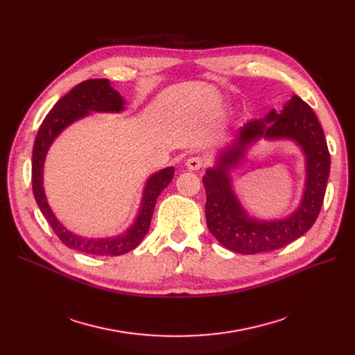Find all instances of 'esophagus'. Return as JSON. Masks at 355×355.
Masks as SVG:
<instances>
[{
    "label": "esophagus",
    "mask_w": 355,
    "mask_h": 355,
    "mask_svg": "<svg viewBox=\"0 0 355 355\" xmlns=\"http://www.w3.org/2000/svg\"><path fill=\"white\" fill-rule=\"evenodd\" d=\"M204 164H206V162H204V159L201 157H191V158L187 159V162H185V165H187V168L191 171L200 170V168L204 166Z\"/></svg>",
    "instance_id": "34e87169"
}]
</instances>
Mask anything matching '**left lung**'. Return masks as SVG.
Masks as SVG:
<instances>
[{
	"mask_svg": "<svg viewBox=\"0 0 355 355\" xmlns=\"http://www.w3.org/2000/svg\"><path fill=\"white\" fill-rule=\"evenodd\" d=\"M260 137L292 139L306 154L307 180L303 200L291 216L281 220H256L241 207L231 187L228 170L244 157L248 146ZM329 151L318 118L308 103L293 95L281 114L270 110L265 119L246 122L236 141L223 153L214 168L202 177L206 189V218L210 233L237 253L254 254L281 249L305 234L318 217L329 175Z\"/></svg>",
	"mask_w": 355,
	"mask_h": 355,
	"instance_id": "8db88e82",
	"label": "left lung"
}]
</instances>
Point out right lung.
Masks as SVG:
<instances>
[{
  "mask_svg": "<svg viewBox=\"0 0 355 355\" xmlns=\"http://www.w3.org/2000/svg\"><path fill=\"white\" fill-rule=\"evenodd\" d=\"M123 105V98L119 95V92L110 86L107 79L85 80L78 86H74L67 95H64L53 106L40 125L34 141L31 184L37 206L40 207L55 236L67 248L82 253L98 256H119L134 250L149 230L158 196L174 177V166H168L148 178L144 189L141 207L134 225L119 236L106 239H86L71 233L55 218L49 206L43 187V166L50 145L60 135L63 129L78 119L89 115L90 112H121L125 109Z\"/></svg>",
  "mask_w": 355,
  "mask_h": 355,
  "instance_id": "add662e5",
  "label": "right lung"
}]
</instances>
